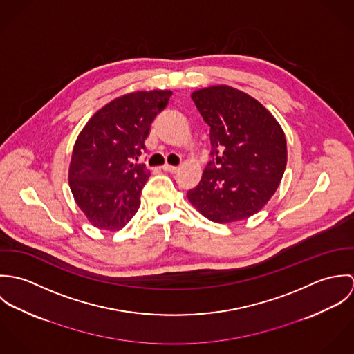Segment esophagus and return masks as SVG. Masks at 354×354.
Wrapping results in <instances>:
<instances>
[{
	"instance_id": "obj_1",
	"label": "esophagus",
	"mask_w": 354,
	"mask_h": 354,
	"mask_svg": "<svg viewBox=\"0 0 354 354\" xmlns=\"http://www.w3.org/2000/svg\"><path fill=\"white\" fill-rule=\"evenodd\" d=\"M162 169L165 170V171H169V173H177L178 170H180V167L178 166H171V165H163L162 166Z\"/></svg>"
}]
</instances>
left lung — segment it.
Returning <instances> with one entry per match:
<instances>
[{"label": "left lung", "mask_w": 354, "mask_h": 354, "mask_svg": "<svg viewBox=\"0 0 354 354\" xmlns=\"http://www.w3.org/2000/svg\"><path fill=\"white\" fill-rule=\"evenodd\" d=\"M192 100L209 127L212 159L188 199L209 221L245 219L264 207L282 180L285 133L261 103L233 87L203 88Z\"/></svg>", "instance_id": "obj_1"}]
</instances>
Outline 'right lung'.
<instances>
[{"label":"right lung","instance_id":"right-lung-1","mask_svg":"<svg viewBox=\"0 0 354 354\" xmlns=\"http://www.w3.org/2000/svg\"><path fill=\"white\" fill-rule=\"evenodd\" d=\"M171 91H138L103 106L80 132L69 166L73 198L88 221L102 230L122 229L140 207L150 177L145 163L153 118Z\"/></svg>","mask_w":354,"mask_h":354}]
</instances>
